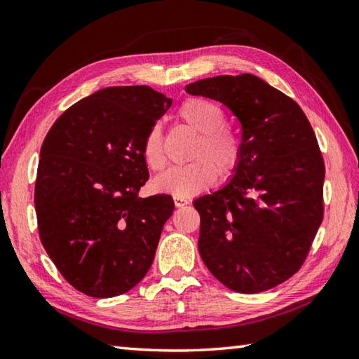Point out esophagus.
<instances>
[{"label": "esophagus", "mask_w": 359, "mask_h": 359, "mask_svg": "<svg viewBox=\"0 0 359 359\" xmlns=\"http://www.w3.org/2000/svg\"><path fill=\"white\" fill-rule=\"evenodd\" d=\"M174 205L177 208H182V207H185V205H188V201L187 199H180V197H174Z\"/></svg>", "instance_id": "obj_1"}]
</instances>
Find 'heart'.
Wrapping results in <instances>:
<instances>
[{"label":"heart","instance_id":"obj_1","mask_svg":"<svg viewBox=\"0 0 359 359\" xmlns=\"http://www.w3.org/2000/svg\"><path fill=\"white\" fill-rule=\"evenodd\" d=\"M177 118L197 135L191 158L193 163L174 166L154 180V189L174 197H191L202 193L220 175L231 174L241 162L242 147L230 128L225 126V112L219 104L205 98H188L180 104ZM142 154L151 170L165 166L162 129L152 125L142 143Z\"/></svg>","mask_w":359,"mask_h":359}]
</instances>
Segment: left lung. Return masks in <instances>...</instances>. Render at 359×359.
<instances>
[{
    "label": "left lung",
    "instance_id": "left-lung-1",
    "mask_svg": "<svg viewBox=\"0 0 359 359\" xmlns=\"http://www.w3.org/2000/svg\"><path fill=\"white\" fill-rule=\"evenodd\" d=\"M185 90L225 104L242 126L231 179L193 202L201 257L233 292H265L301 269L323 222L316 135L299 104L256 75H217Z\"/></svg>",
    "mask_w": 359,
    "mask_h": 359
}]
</instances>
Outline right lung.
<instances>
[{
    "mask_svg": "<svg viewBox=\"0 0 359 359\" xmlns=\"http://www.w3.org/2000/svg\"><path fill=\"white\" fill-rule=\"evenodd\" d=\"M172 103L148 86H112L72 104L41 144L35 211L44 250L93 297L134 288L154 261L172 197L137 193L149 179L148 129Z\"/></svg>",
    "mask_w": 359,
    "mask_h": 359,
    "instance_id": "1",
    "label": "right lung"
}]
</instances>
